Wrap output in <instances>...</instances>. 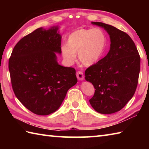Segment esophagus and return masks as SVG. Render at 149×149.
I'll use <instances>...</instances> for the list:
<instances>
[{
    "label": "esophagus",
    "mask_w": 149,
    "mask_h": 149,
    "mask_svg": "<svg viewBox=\"0 0 149 149\" xmlns=\"http://www.w3.org/2000/svg\"><path fill=\"white\" fill-rule=\"evenodd\" d=\"M76 75H77V79L79 80L83 81L84 79V74H83V72L81 71H78L76 73Z\"/></svg>",
    "instance_id": "obj_1"
}]
</instances>
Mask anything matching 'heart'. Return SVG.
Returning <instances> with one entry per match:
<instances>
[{
  "mask_svg": "<svg viewBox=\"0 0 149 149\" xmlns=\"http://www.w3.org/2000/svg\"><path fill=\"white\" fill-rule=\"evenodd\" d=\"M107 37L101 29L80 27L68 35L65 45L61 47L62 56L68 64H72L77 52L78 59L85 66L95 64L104 51Z\"/></svg>",
  "mask_w": 149,
  "mask_h": 149,
  "instance_id": "obj_1",
  "label": "heart"
}]
</instances>
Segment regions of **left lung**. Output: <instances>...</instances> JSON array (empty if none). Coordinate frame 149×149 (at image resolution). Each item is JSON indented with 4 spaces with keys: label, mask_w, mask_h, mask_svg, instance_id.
<instances>
[{
    "label": "left lung",
    "mask_w": 149,
    "mask_h": 149,
    "mask_svg": "<svg viewBox=\"0 0 149 149\" xmlns=\"http://www.w3.org/2000/svg\"><path fill=\"white\" fill-rule=\"evenodd\" d=\"M91 24L104 28L110 38L107 56L85 70L95 94L89 100L94 110L103 114L120 111L134 95L140 72V56L134 42L126 33L102 22Z\"/></svg>",
    "instance_id": "1"
}]
</instances>
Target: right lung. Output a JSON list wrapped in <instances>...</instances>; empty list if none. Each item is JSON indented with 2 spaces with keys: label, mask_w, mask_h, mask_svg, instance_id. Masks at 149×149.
I'll use <instances>...</instances> for the list:
<instances>
[{
  "label": "right lung",
  "mask_w": 149,
  "mask_h": 149,
  "mask_svg": "<svg viewBox=\"0 0 149 149\" xmlns=\"http://www.w3.org/2000/svg\"><path fill=\"white\" fill-rule=\"evenodd\" d=\"M58 27L37 29L14 47L8 62L12 89L22 104L37 115L58 109L69 89L77 84L74 68L58 64L62 37Z\"/></svg>",
  "instance_id": "1"
}]
</instances>
